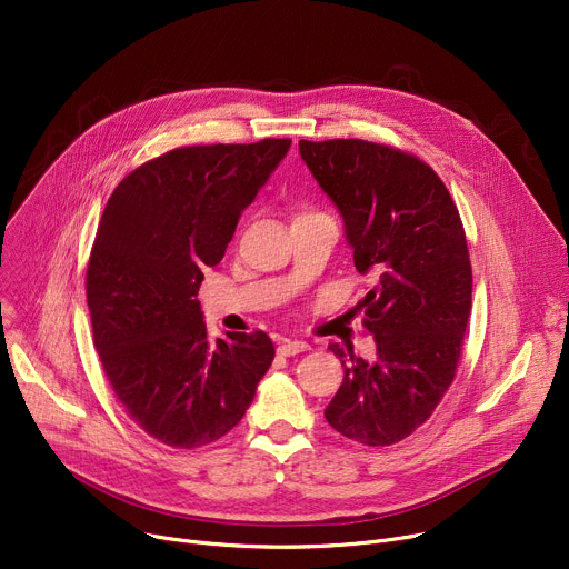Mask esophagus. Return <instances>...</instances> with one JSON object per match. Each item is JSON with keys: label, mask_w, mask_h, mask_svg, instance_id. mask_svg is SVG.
<instances>
[{"label": "esophagus", "mask_w": 569, "mask_h": 569, "mask_svg": "<svg viewBox=\"0 0 569 569\" xmlns=\"http://www.w3.org/2000/svg\"><path fill=\"white\" fill-rule=\"evenodd\" d=\"M305 350H309V343L307 341H283V343H279V348H277V352L279 355H283V357H292V355H300V352H305Z\"/></svg>", "instance_id": "esophagus-1"}]
</instances>
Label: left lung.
<instances>
[{
  "label": "left lung",
  "mask_w": 569,
  "mask_h": 569,
  "mask_svg": "<svg viewBox=\"0 0 569 569\" xmlns=\"http://www.w3.org/2000/svg\"><path fill=\"white\" fill-rule=\"evenodd\" d=\"M300 154L339 207L357 272L376 277L357 305L376 360L330 346L343 382L325 420L355 442L395 445L429 420L461 360L472 267L459 209L433 168L399 147L300 140Z\"/></svg>",
  "instance_id": "1"
}]
</instances>
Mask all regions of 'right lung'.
<instances>
[{"label":"right lung","mask_w":569,"mask_h":569,"mask_svg":"<svg viewBox=\"0 0 569 569\" xmlns=\"http://www.w3.org/2000/svg\"><path fill=\"white\" fill-rule=\"evenodd\" d=\"M290 142L170 149L129 172L103 209L84 277L94 346L117 401L163 445L226 436L274 360L260 330L209 339L196 297Z\"/></svg>","instance_id":"obj_1"}]
</instances>
